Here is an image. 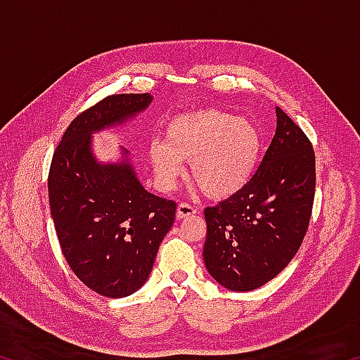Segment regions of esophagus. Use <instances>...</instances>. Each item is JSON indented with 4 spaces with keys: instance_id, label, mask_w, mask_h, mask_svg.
I'll return each instance as SVG.
<instances>
[{
    "instance_id": "34e87169",
    "label": "esophagus",
    "mask_w": 360,
    "mask_h": 360,
    "mask_svg": "<svg viewBox=\"0 0 360 360\" xmlns=\"http://www.w3.org/2000/svg\"><path fill=\"white\" fill-rule=\"evenodd\" d=\"M195 212H197V208L188 203H179L178 205V210H176V217L178 219H184L188 216H193Z\"/></svg>"
}]
</instances>
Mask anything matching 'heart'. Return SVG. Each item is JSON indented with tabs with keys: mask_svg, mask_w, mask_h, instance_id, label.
<instances>
[{
	"mask_svg": "<svg viewBox=\"0 0 360 360\" xmlns=\"http://www.w3.org/2000/svg\"><path fill=\"white\" fill-rule=\"evenodd\" d=\"M165 141H152L149 160L163 188H172L191 162V176L210 198L233 197L259 167L262 138L251 120L208 108L179 114L165 125Z\"/></svg>",
	"mask_w": 360,
	"mask_h": 360,
	"instance_id": "b5f03b06",
	"label": "heart"
}]
</instances>
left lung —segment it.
<instances>
[{"instance_id":"left-lung-1","label":"left lung","mask_w":360,"mask_h":360,"mask_svg":"<svg viewBox=\"0 0 360 360\" xmlns=\"http://www.w3.org/2000/svg\"><path fill=\"white\" fill-rule=\"evenodd\" d=\"M276 131L257 172L233 197L205 210L206 270L225 289L249 292L294 259L311 217L316 160L303 130L276 108Z\"/></svg>"}]
</instances>
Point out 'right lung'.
Returning <instances> with one entry per match:
<instances>
[{
  "instance_id": "obj_1",
  "label": "right lung",
  "mask_w": 360,
  "mask_h": 360,
  "mask_svg": "<svg viewBox=\"0 0 360 360\" xmlns=\"http://www.w3.org/2000/svg\"><path fill=\"white\" fill-rule=\"evenodd\" d=\"M149 94L111 95L77 115L53 152L49 203L60 248L72 273L109 298L136 292L149 278L176 203L146 191L129 150L100 163L92 133L122 125L150 105Z\"/></svg>"
}]
</instances>
